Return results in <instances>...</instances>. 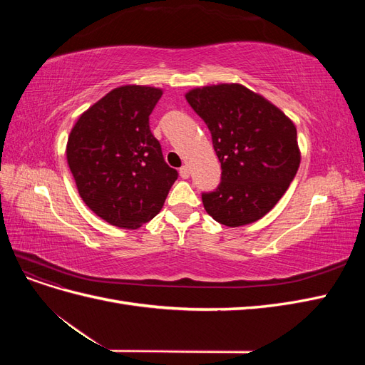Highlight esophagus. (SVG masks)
Listing matches in <instances>:
<instances>
[{"label":"esophagus","mask_w":365,"mask_h":365,"mask_svg":"<svg viewBox=\"0 0 365 365\" xmlns=\"http://www.w3.org/2000/svg\"><path fill=\"white\" fill-rule=\"evenodd\" d=\"M180 176L182 180H187L190 176V170H189V168H187V165H182V168L180 169Z\"/></svg>","instance_id":"esophagus-1"}]
</instances>
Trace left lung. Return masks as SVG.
<instances>
[{
    "label": "left lung",
    "mask_w": 365,
    "mask_h": 365,
    "mask_svg": "<svg viewBox=\"0 0 365 365\" xmlns=\"http://www.w3.org/2000/svg\"><path fill=\"white\" fill-rule=\"evenodd\" d=\"M185 101L212 132L220 184L202 193L216 222H256L280 201L300 165L294 121L263 96L240 83L193 88Z\"/></svg>",
    "instance_id": "left-lung-1"
}]
</instances>
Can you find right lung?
<instances>
[{"label":"right lung","mask_w":365,"mask_h":365,"mask_svg":"<svg viewBox=\"0 0 365 365\" xmlns=\"http://www.w3.org/2000/svg\"><path fill=\"white\" fill-rule=\"evenodd\" d=\"M161 88H114L81 114L67 141V163L82 201L108 224L137 230L155 217L178 172L163 158L149 115Z\"/></svg>","instance_id":"obj_1"}]
</instances>
